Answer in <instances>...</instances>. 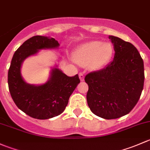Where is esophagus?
<instances>
[{"instance_id": "obj_1", "label": "esophagus", "mask_w": 150, "mask_h": 150, "mask_svg": "<svg viewBox=\"0 0 150 150\" xmlns=\"http://www.w3.org/2000/svg\"><path fill=\"white\" fill-rule=\"evenodd\" d=\"M79 79H80V81H83L84 79V75L83 73H79Z\"/></svg>"}]
</instances>
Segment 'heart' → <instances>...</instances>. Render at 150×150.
I'll return each mask as SVG.
<instances>
[{
  "label": "heart",
  "instance_id": "heart-1",
  "mask_svg": "<svg viewBox=\"0 0 150 150\" xmlns=\"http://www.w3.org/2000/svg\"><path fill=\"white\" fill-rule=\"evenodd\" d=\"M113 52L110 43L94 40L79 46L74 57L79 64L87 66L91 70H100L110 61Z\"/></svg>",
  "mask_w": 150,
  "mask_h": 150
}]
</instances>
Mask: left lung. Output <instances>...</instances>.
Segmentation results:
<instances>
[{"mask_svg": "<svg viewBox=\"0 0 150 150\" xmlns=\"http://www.w3.org/2000/svg\"><path fill=\"white\" fill-rule=\"evenodd\" d=\"M114 45L113 61L98 71L86 75L88 106L95 115L115 119L129 113L144 87V62L132 43L109 36Z\"/></svg>", "mask_w": 150, "mask_h": 150, "instance_id": "left-lung-1", "label": "left lung"}]
</instances>
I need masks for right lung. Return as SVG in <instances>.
Here are the masks:
<instances>
[{
	"instance_id": "add662e5",
	"label": "right lung",
	"mask_w": 150,
	"mask_h": 150,
	"mask_svg": "<svg viewBox=\"0 0 150 150\" xmlns=\"http://www.w3.org/2000/svg\"><path fill=\"white\" fill-rule=\"evenodd\" d=\"M58 46L59 43L54 38L37 35L24 42L12 58L8 73L9 92L16 105L32 118L45 120L62 113L80 82L78 74L68 76L57 68L52 69L45 84L32 85L23 79L21 66L24 59L38 53L39 50Z\"/></svg>"
}]
</instances>
